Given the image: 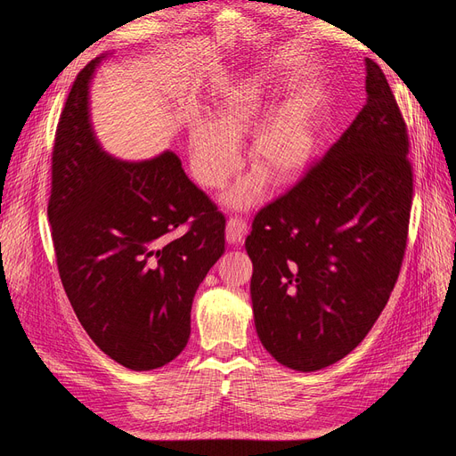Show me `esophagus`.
I'll use <instances>...</instances> for the list:
<instances>
[{
    "instance_id": "1",
    "label": "esophagus",
    "mask_w": 456,
    "mask_h": 456,
    "mask_svg": "<svg viewBox=\"0 0 456 456\" xmlns=\"http://www.w3.org/2000/svg\"><path fill=\"white\" fill-rule=\"evenodd\" d=\"M247 232H249V226H247L245 220L241 216H232L228 218L226 223V241L228 243H241L247 236Z\"/></svg>"
}]
</instances>
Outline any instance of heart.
<instances>
[{
	"label": "heart",
	"instance_id": "obj_1",
	"mask_svg": "<svg viewBox=\"0 0 456 456\" xmlns=\"http://www.w3.org/2000/svg\"><path fill=\"white\" fill-rule=\"evenodd\" d=\"M272 108V94L262 77H249L233 87L216 108L215 126L200 121L190 134V163L196 181L223 188L238 171L241 156L238 141L258 126ZM314 127L302 102H287L255 131L247 159L256 171L247 175L228 194V203L247 209L260 201L265 176L273 186H285L305 173L314 154Z\"/></svg>",
	"mask_w": 456,
	"mask_h": 456
}]
</instances>
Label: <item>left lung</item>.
Segmentation results:
<instances>
[{
	"instance_id": "1",
	"label": "left lung",
	"mask_w": 456,
	"mask_h": 456,
	"mask_svg": "<svg viewBox=\"0 0 456 456\" xmlns=\"http://www.w3.org/2000/svg\"><path fill=\"white\" fill-rule=\"evenodd\" d=\"M365 66L362 112L291 190L262 207L245 240L258 338L300 372L337 363L367 337L407 249V126L380 66Z\"/></svg>"
}]
</instances>
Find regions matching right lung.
<instances>
[{"instance_id":"add662e5","label":"right lung","mask_w":456,"mask_h":456,"mask_svg":"<svg viewBox=\"0 0 456 456\" xmlns=\"http://www.w3.org/2000/svg\"><path fill=\"white\" fill-rule=\"evenodd\" d=\"M81 70L54 134L47 216L68 300L106 355L133 370L167 365L190 338L191 300L224 253L226 218L173 151L110 158L89 121Z\"/></svg>"}]
</instances>
